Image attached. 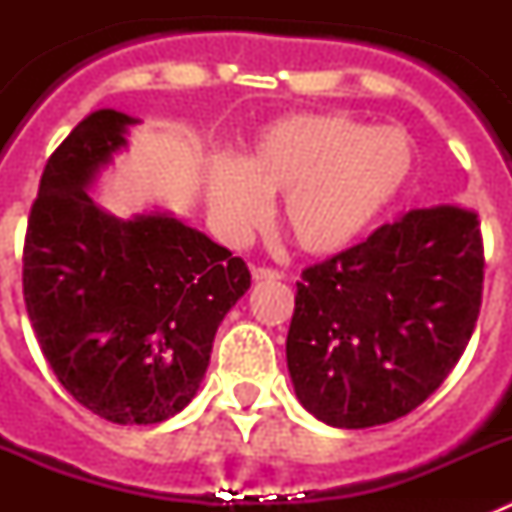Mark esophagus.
Masks as SVG:
<instances>
[{
	"instance_id": "1",
	"label": "esophagus",
	"mask_w": 512,
	"mask_h": 512,
	"mask_svg": "<svg viewBox=\"0 0 512 512\" xmlns=\"http://www.w3.org/2000/svg\"><path fill=\"white\" fill-rule=\"evenodd\" d=\"M253 279L256 282H271V279H282V274H279L277 269H269V266H253Z\"/></svg>"
}]
</instances>
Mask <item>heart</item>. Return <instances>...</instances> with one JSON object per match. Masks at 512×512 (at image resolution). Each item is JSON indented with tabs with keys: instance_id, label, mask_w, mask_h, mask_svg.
I'll list each match as a JSON object with an SVG mask.
<instances>
[{
	"instance_id": "obj_1",
	"label": "heart",
	"mask_w": 512,
	"mask_h": 512,
	"mask_svg": "<svg viewBox=\"0 0 512 512\" xmlns=\"http://www.w3.org/2000/svg\"><path fill=\"white\" fill-rule=\"evenodd\" d=\"M413 140L397 128H366L333 112L292 115L256 138L241 161L220 158L207 171V207L230 243L266 223L269 197L305 253H336L359 241L405 189Z\"/></svg>"
}]
</instances>
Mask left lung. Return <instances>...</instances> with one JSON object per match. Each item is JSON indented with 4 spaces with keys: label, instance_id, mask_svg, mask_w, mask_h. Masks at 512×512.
Segmentation results:
<instances>
[{
    "label": "left lung",
    "instance_id": "1",
    "mask_svg": "<svg viewBox=\"0 0 512 512\" xmlns=\"http://www.w3.org/2000/svg\"><path fill=\"white\" fill-rule=\"evenodd\" d=\"M482 279L477 212L456 205L410 210L302 271L287 333L302 408L333 428L418 408L472 338Z\"/></svg>",
    "mask_w": 512,
    "mask_h": 512
}]
</instances>
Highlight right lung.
<instances>
[{
  "label": "right lung",
  "instance_id": "obj_1",
  "mask_svg": "<svg viewBox=\"0 0 512 512\" xmlns=\"http://www.w3.org/2000/svg\"><path fill=\"white\" fill-rule=\"evenodd\" d=\"M140 120L87 115L56 148L30 210L25 307L58 382L99 418L153 425L200 390L217 325L251 287L243 259L171 212L122 220L89 189Z\"/></svg>",
  "mask_w": 512,
  "mask_h": 512
}]
</instances>
